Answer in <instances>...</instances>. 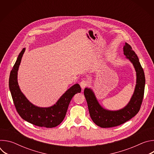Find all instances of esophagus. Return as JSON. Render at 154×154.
<instances>
[{"instance_id":"34e87169","label":"esophagus","mask_w":154,"mask_h":154,"mask_svg":"<svg viewBox=\"0 0 154 154\" xmlns=\"http://www.w3.org/2000/svg\"><path fill=\"white\" fill-rule=\"evenodd\" d=\"M88 81H86V80H82L80 83V86H81V88L82 89H84L85 87H86L87 86V85H88Z\"/></svg>"}]
</instances>
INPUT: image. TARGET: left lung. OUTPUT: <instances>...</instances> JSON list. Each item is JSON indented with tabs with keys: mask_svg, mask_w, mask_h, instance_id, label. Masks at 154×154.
Listing matches in <instances>:
<instances>
[{
	"mask_svg": "<svg viewBox=\"0 0 154 154\" xmlns=\"http://www.w3.org/2000/svg\"><path fill=\"white\" fill-rule=\"evenodd\" d=\"M123 50L124 54L132 63L137 72L135 91L128 103L119 110H107L100 105L91 89L86 88L84 90L90 117L97 125L102 128L116 127L129 121L138 113L143 102L145 86L143 69L138 56L128 43H125Z\"/></svg>",
	"mask_w": 154,
	"mask_h": 154,
	"instance_id": "8db88e82",
	"label": "left lung"
}]
</instances>
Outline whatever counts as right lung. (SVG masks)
<instances>
[{
  "label": "right lung",
  "mask_w": 154,
  "mask_h": 154,
  "mask_svg": "<svg viewBox=\"0 0 154 154\" xmlns=\"http://www.w3.org/2000/svg\"><path fill=\"white\" fill-rule=\"evenodd\" d=\"M25 50L24 48L18 55L9 79V88L16 111L23 119L35 125L55 127L63 121L72 97L81 92V88L79 84H75L51 107L41 108L32 104L21 92L17 83V71Z\"/></svg>",
  "instance_id": "add662e5"
}]
</instances>
